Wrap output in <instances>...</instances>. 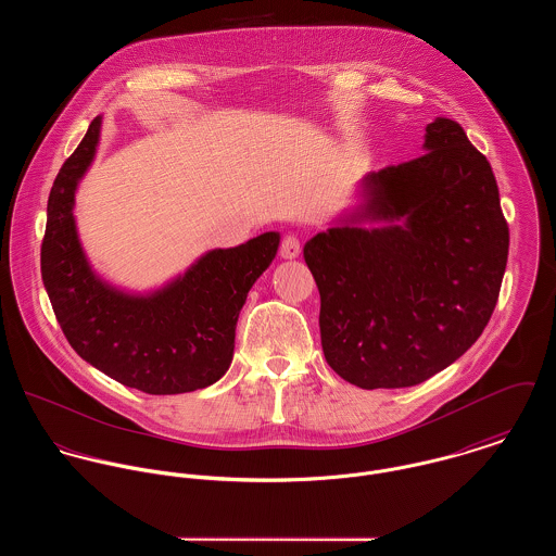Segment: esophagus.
<instances>
[{
    "label": "esophagus",
    "mask_w": 556,
    "mask_h": 556,
    "mask_svg": "<svg viewBox=\"0 0 556 556\" xmlns=\"http://www.w3.org/2000/svg\"><path fill=\"white\" fill-rule=\"evenodd\" d=\"M280 256L282 258H295L300 254V239L295 236H285L280 241Z\"/></svg>",
    "instance_id": "1"
}]
</instances>
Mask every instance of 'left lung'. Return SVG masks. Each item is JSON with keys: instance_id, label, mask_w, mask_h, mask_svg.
I'll list each match as a JSON object with an SVG mask.
<instances>
[{"instance_id": "1", "label": "left lung", "mask_w": 556, "mask_h": 556, "mask_svg": "<svg viewBox=\"0 0 556 556\" xmlns=\"http://www.w3.org/2000/svg\"><path fill=\"white\" fill-rule=\"evenodd\" d=\"M424 154L364 177L355 220L304 245L320 295L327 364L362 390L424 383L473 346L494 313L509 252L490 162L463 126L437 117Z\"/></svg>"}]
</instances>
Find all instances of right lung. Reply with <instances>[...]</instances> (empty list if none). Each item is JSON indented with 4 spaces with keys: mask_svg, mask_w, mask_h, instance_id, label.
Instances as JSON below:
<instances>
[{
    "mask_svg": "<svg viewBox=\"0 0 556 556\" xmlns=\"http://www.w3.org/2000/svg\"><path fill=\"white\" fill-rule=\"evenodd\" d=\"M98 135L100 117L62 164L49 194L40 269L53 313L80 357L117 383L152 396L203 390L229 370L239 311L274 261L280 236L212 250L150 298L106 287L85 261L73 218L75 190Z\"/></svg>",
    "mask_w": 556,
    "mask_h": 556,
    "instance_id": "obj_1",
    "label": "right lung"
}]
</instances>
